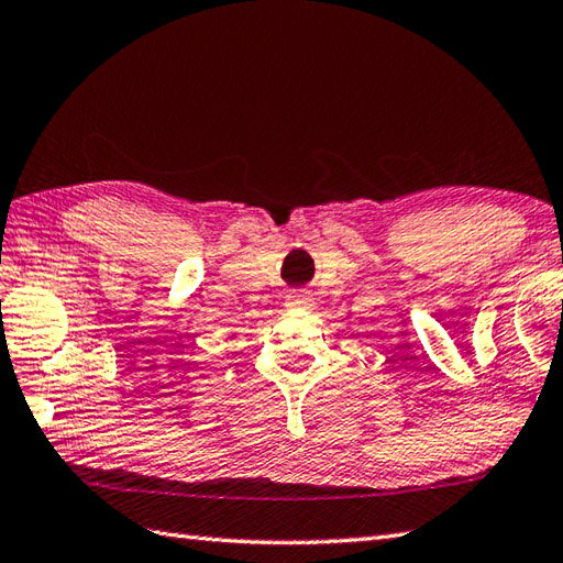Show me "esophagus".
<instances>
[{"label":"esophagus","instance_id":"obj_1","mask_svg":"<svg viewBox=\"0 0 563 563\" xmlns=\"http://www.w3.org/2000/svg\"><path fill=\"white\" fill-rule=\"evenodd\" d=\"M309 300H312V297H309V292L295 290V292L288 295V300H285V305H288V307H307Z\"/></svg>","mask_w":563,"mask_h":563}]
</instances>
